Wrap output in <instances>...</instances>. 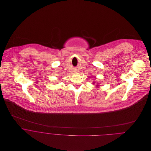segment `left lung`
<instances>
[{"instance_id":"left-lung-1","label":"left lung","mask_w":151,"mask_h":151,"mask_svg":"<svg viewBox=\"0 0 151 151\" xmlns=\"http://www.w3.org/2000/svg\"><path fill=\"white\" fill-rule=\"evenodd\" d=\"M93 84H94V83H93ZM98 86V85H97V86Z\"/></svg>"}]
</instances>
